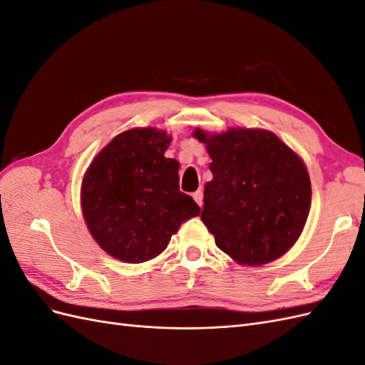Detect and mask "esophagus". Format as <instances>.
Instances as JSON below:
<instances>
[{
  "instance_id": "1",
  "label": "esophagus",
  "mask_w": 365,
  "mask_h": 365,
  "mask_svg": "<svg viewBox=\"0 0 365 365\" xmlns=\"http://www.w3.org/2000/svg\"><path fill=\"white\" fill-rule=\"evenodd\" d=\"M193 200L196 201V204L200 205V207H202V200H204V195H202V190H196L195 193H193Z\"/></svg>"
}]
</instances>
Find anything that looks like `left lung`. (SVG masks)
<instances>
[{
	"mask_svg": "<svg viewBox=\"0 0 365 365\" xmlns=\"http://www.w3.org/2000/svg\"><path fill=\"white\" fill-rule=\"evenodd\" d=\"M193 137L205 143L212 158L201 219L217 248L248 267L282 257L300 237L311 210L302 158L264 129H196Z\"/></svg>",
	"mask_w": 365,
	"mask_h": 365,
	"instance_id": "obj_1",
	"label": "left lung"
}]
</instances>
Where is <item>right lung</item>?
I'll return each instance as SVG.
<instances>
[{"label":"right lung","instance_id":"add662e5","mask_svg":"<svg viewBox=\"0 0 365 365\" xmlns=\"http://www.w3.org/2000/svg\"><path fill=\"white\" fill-rule=\"evenodd\" d=\"M170 141L155 128L121 132L83 176L86 227L102 250L121 262L157 257L181 224L201 213L192 196L180 192L178 161L164 157Z\"/></svg>","mask_w":365,"mask_h":365}]
</instances>
